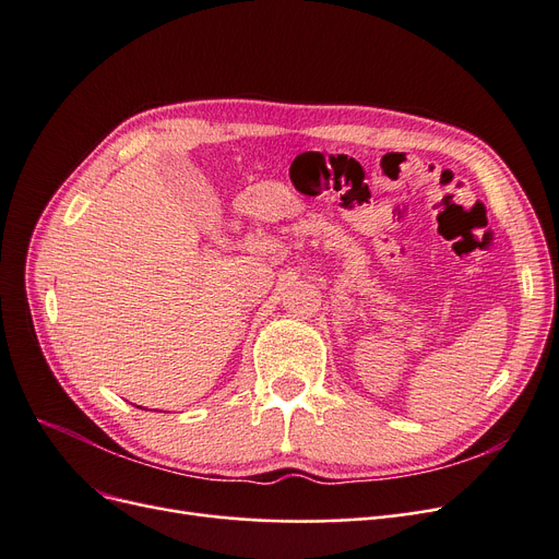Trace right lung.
<instances>
[{
	"label": "right lung",
	"mask_w": 559,
	"mask_h": 559,
	"mask_svg": "<svg viewBox=\"0 0 559 559\" xmlns=\"http://www.w3.org/2000/svg\"><path fill=\"white\" fill-rule=\"evenodd\" d=\"M132 405H134V403H132ZM138 408H142V405H138Z\"/></svg>",
	"instance_id": "add662e5"
}]
</instances>
